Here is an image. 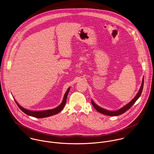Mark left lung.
<instances>
[{
  "instance_id": "1",
  "label": "left lung",
  "mask_w": 154,
  "mask_h": 154,
  "mask_svg": "<svg viewBox=\"0 0 154 154\" xmlns=\"http://www.w3.org/2000/svg\"><path fill=\"white\" fill-rule=\"evenodd\" d=\"M143 83H144V79L143 78L142 83V85L140 86V88L139 92L137 93V94L134 97V99L131 102H130L128 104H127L125 106H124L122 108L120 109L118 111H108L106 109H105L103 108H102L100 106H99L97 105H96L94 103V102L92 100V103L93 106H94V108L99 112L102 113L103 114H105V115H106V116H120V115L122 114L123 113H124L128 109H129L132 106V105L136 102V101L138 99V98L140 97L141 93L142 92V90H143Z\"/></svg>"
}]
</instances>
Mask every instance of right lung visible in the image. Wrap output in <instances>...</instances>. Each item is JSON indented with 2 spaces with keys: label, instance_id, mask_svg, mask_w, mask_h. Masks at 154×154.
Wrapping results in <instances>:
<instances>
[{
  "label": "right lung",
  "instance_id": "add662e5",
  "mask_svg": "<svg viewBox=\"0 0 154 154\" xmlns=\"http://www.w3.org/2000/svg\"><path fill=\"white\" fill-rule=\"evenodd\" d=\"M69 88H68V89L66 91V92L64 94V97L63 99V100L62 102L61 105L60 106H58V107L54 108V109H49V110H45V111H29L27 110L23 107H21L17 102V101L15 100V102L17 103V105L18 106V107L20 108V109L24 112L25 114H26L28 116H30L33 117H35V118H45V117H50L52 116L53 115L57 114L58 113H59L62 109L63 108L65 103H66V97H67V95L68 93L69 92Z\"/></svg>",
  "mask_w": 154,
  "mask_h": 154
}]
</instances>
